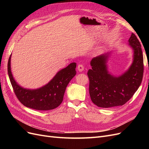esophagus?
<instances>
[{
	"label": "esophagus",
	"instance_id": "1",
	"mask_svg": "<svg viewBox=\"0 0 149 149\" xmlns=\"http://www.w3.org/2000/svg\"><path fill=\"white\" fill-rule=\"evenodd\" d=\"M84 66L83 65H82V64L78 65V70L79 71L81 72V71H83L84 70Z\"/></svg>",
	"mask_w": 149,
	"mask_h": 149
}]
</instances>
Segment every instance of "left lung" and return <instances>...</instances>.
Here are the masks:
<instances>
[{"mask_svg":"<svg viewBox=\"0 0 149 149\" xmlns=\"http://www.w3.org/2000/svg\"><path fill=\"white\" fill-rule=\"evenodd\" d=\"M134 52L133 62L124 74L112 76L107 71L109 53L93 58L88 70L89 91L92 102L97 106L108 108L123 106L131 98L141 85L143 73V59L141 45L134 33L129 40Z\"/></svg>","mask_w":149,"mask_h":149,"instance_id":"left-lung-1","label":"left lung"}]
</instances>
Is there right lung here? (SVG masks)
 <instances>
[{"instance_id": "right-lung-1", "label": "right lung", "mask_w": 149, "mask_h": 149, "mask_svg": "<svg viewBox=\"0 0 149 149\" xmlns=\"http://www.w3.org/2000/svg\"><path fill=\"white\" fill-rule=\"evenodd\" d=\"M10 59L11 55L7 65L8 76L13 91L22 104L40 111L51 110L60 106L68 84L76 74V63H72L58 71L50 81L43 87L30 89L21 87L15 81L11 72Z\"/></svg>"}]
</instances>
